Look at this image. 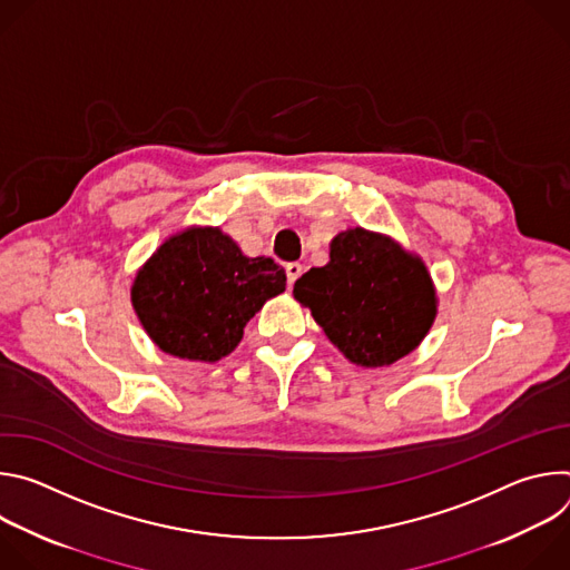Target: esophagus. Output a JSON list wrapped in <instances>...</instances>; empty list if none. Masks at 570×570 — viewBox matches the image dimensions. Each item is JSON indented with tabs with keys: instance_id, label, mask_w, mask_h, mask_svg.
<instances>
[{
	"instance_id": "obj_1",
	"label": "esophagus",
	"mask_w": 570,
	"mask_h": 570,
	"mask_svg": "<svg viewBox=\"0 0 570 570\" xmlns=\"http://www.w3.org/2000/svg\"><path fill=\"white\" fill-rule=\"evenodd\" d=\"M302 273H304V266H302V264H297V262L286 264V277H288V284H291V286L299 279Z\"/></svg>"
}]
</instances>
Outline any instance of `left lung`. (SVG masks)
Returning <instances> with one entry per match:
<instances>
[{
    "label": "left lung",
    "instance_id": "left-lung-1",
    "mask_svg": "<svg viewBox=\"0 0 570 570\" xmlns=\"http://www.w3.org/2000/svg\"><path fill=\"white\" fill-rule=\"evenodd\" d=\"M327 338L356 365L381 367L413 352L435 320L424 264L363 227L332 240L330 264L293 286Z\"/></svg>",
    "mask_w": 570,
    "mask_h": 570
}]
</instances>
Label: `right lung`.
Returning <instances> with one entry per match:
<instances>
[{
	"label": "right lung",
	"mask_w": 570,
	"mask_h": 570,
	"mask_svg": "<svg viewBox=\"0 0 570 570\" xmlns=\"http://www.w3.org/2000/svg\"><path fill=\"white\" fill-rule=\"evenodd\" d=\"M284 288L286 273L271 257H243L220 229L198 227L171 236L150 257L135 279L132 304L161 352L214 363Z\"/></svg>",
	"instance_id": "right-lung-1"
}]
</instances>
